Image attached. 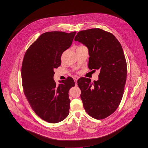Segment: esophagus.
<instances>
[{"instance_id": "34e87169", "label": "esophagus", "mask_w": 148, "mask_h": 148, "mask_svg": "<svg viewBox=\"0 0 148 148\" xmlns=\"http://www.w3.org/2000/svg\"><path fill=\"white\" fill-rule=\"evenodd\" d=\"M74 82H75V86H77V78H74Z\"/></svg>"}]
</instances>
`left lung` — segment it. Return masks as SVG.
I'll return each instance as SVG.
<instances>
[{"instance_id":"8db88e82","label":"left lung","mask_w":148,"mask_h":148,"mask_svg":"<svg viewBox=\"0 0 148 148\" xmlns=\"http://www.w3.org/2000/svg\"><path fill=\"white\" fill-rule=\"evenodd\" d=\"M74 40L88 47V68L100 71L98 81L82 77L77 81L83 107L91 117L104 119L116 111L123 97L127 65L122 47L112 33L98 28L79 32Z\"/></svg>"}]
</instances>
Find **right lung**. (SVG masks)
<instances>
[{
    "label": "right lung",
    "mask_w": 148,
    "mask_h": 148,
    "mask_svg": "<svg viewBox=\"0 0 148 148\" xmlns=\"http://www.w3.org/2000/svg\"><path fill=\"white\" fill-rule=\"evenodd\" d=\"M76 32H50L41 35L27 50L22 62L24 94L31 108L41 119L60 122L69 114L70 89L75 83L71 77L57 85L54 69L61 66V57L71 45Z\"/></svg>",
    "instance_id": "1"
}]
</instances>
